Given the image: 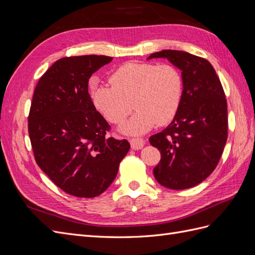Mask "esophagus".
Masks as SVG:
<instances>
[{"mask_svg": "<svg viewBox=\"0 0 255 255\" xmlns=\"http://www.w3.org/2000/svg\"><path fill=\"white\" fill-rule=\"evenodd\" d=\"M130 146H132V149L134 150H140L142 149V146L144 145V140L142 138H132V139L129 140Z\"/></svg>", "mask_w": 255, "mask_h": 255, "instance_id": "obj_1", "label": "esophagus"}]
</instances>
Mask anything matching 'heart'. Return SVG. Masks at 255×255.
Listing matches in <instances>:
<instances>
[{"mask_svg":"<svg viewBox=\"0 0 255 255\" xmlns=\"http://www.w3.org/2000/svg\"><path fill=\"white\" fill-rule=\"evenodd\" d=\"M112 86L91 87L92 103L103 117L119 125L136 109L128 121L120 127L122 133L141 135L154 126L170 122L183 97V78L172 65L130 61L120 66L110 78Z\"/></svg>","mask_w":255,"mask_h":255,"instance_id":"1","label":"heart"}]
</instances>
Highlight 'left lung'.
Segmentation results:
<instances>
[{
	"instance_id": "obj_1",
	"label": "left lung",
	"mask_w": 255,
	"mask_h": 255,
	"mask_svg": "<svg viewBox=\"0 0 255 255\" xmlns=\"http://www.w3.org/2000/svg\"><path fill=\"white\" fill-rule=\"evenodd\" d=\"M165 58L180 69L183 97L172 122L150 137L160 152L153 169L156 181L174 190L194 187L217 166L228 138L225 91L208 60L177 50L152 53L146 59Z\"/></svg>"
}]
</instances>
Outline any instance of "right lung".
Listing matches in <instances>:
<instances>
[{"label": "right lung", "instance_id": "right-lung-1", "mask_svg": "<svg viewBox=\"0 0 255 255\" xmlns=\"http://www.w3.org/2000/svg\"><path fill=\"white\" fill-rule=\"evenodd\" d=\"M113 57L83 55L55 61L38 82L28 116L37 165L69 195L94 198L117 176L128 140L107 137L109 123L88 94L90 76Z\"/></svg>", "mask_w": 255, "mask_h": 255}]
</instances>
